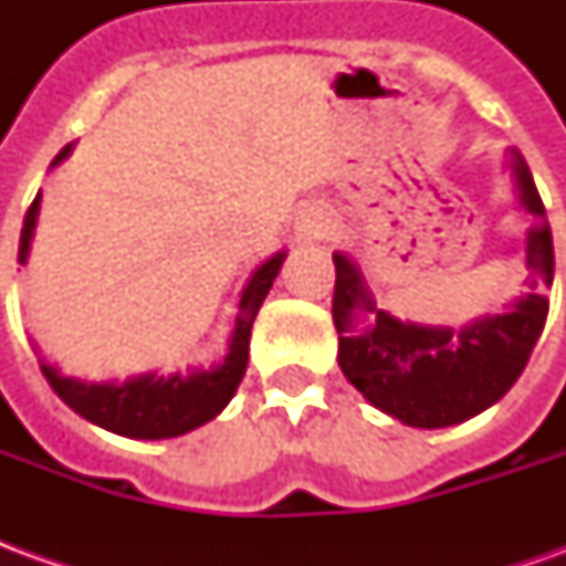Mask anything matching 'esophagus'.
Returning <instances> with one entry per match:
<instances>
[{
	"instance_id": "esophagus-1",
	"label": "esophagus",
	"mask_w": 566,
	"mask_h": 566,
	"mask_svg": "<svg viewBox=\"0 0 566 566\" xmlns=\"http://www.w3.org/2000/svg\"><path fill=\"white\" fill-rule=\"evenodd\" d=\"M331 218L324 214L321 209H306L300 218H296V235L303 239V242H315V239H324V235H331Z\"/></svg>"
}]
</instances>
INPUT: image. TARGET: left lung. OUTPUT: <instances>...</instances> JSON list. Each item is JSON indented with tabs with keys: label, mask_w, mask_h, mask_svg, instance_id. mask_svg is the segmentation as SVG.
Returning a JSON list of instances; mask_svg holds the SVG:
<instances>
[{
	"label": "left lung",
	"mask_w": 566,
	"mask_h": 566,
	"mask_svg": "<svg viewBox=\"0 0 566 566\" xmlns=\"http://www.w3.org/2000/svg\"><path fill=\"white\" fill-rule=\"evenodd\" d=\"M522 206L536 221L527 230L531 291L512 312L485 315L461 331L421 327L391 318L373 303L360 272L345 254H333V324L339 333V367L369 403L409 427H449L485 412L510 391L527 367L546 327L548 300L536 294L552 287L555 248L543 199L522 154L512 157ZM357 311H373L376 322L354 331Z\"/></svg>",
	"instance_id": "left-lung-1"
}]
</instances>
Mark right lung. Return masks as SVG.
I'll return each mask as SVG.
<instances>
[{"mask_svg": "<svg viewBox=\"0 0 566 566\" xmlns=\"http://www.w3.org/2000/svg\"><path fill=\"white\" fill-rule=\"evenodd\" d=\"M72 145L56 154V160H66ZM35 218H39V197L32 199L23 218V230H20V248L18 260L27 263L30 254V239L35 230ZM284 251L270 258L260 266L251 282H248L242 303H239V315H235V331L230 355L223 357L221 367L199 369L190 376H139L124 385H87V381L66 379L60 376L54 367L42 364L44 379L51 381L56 397L75 409L81 418H87L93 424L105 427L112 433L129 439H169L181 437L193 427L206 424L221 412L223 406L230 403V397L239 388V381L245 376L248 367V339H251V324L258 318L263 300L270 294L275 275L282 270Z\"/></svg>", "mask_w": 566, "mask_h": 566, "instance_id": "right-lung-1", "label": "right lung"}]
</instances>
